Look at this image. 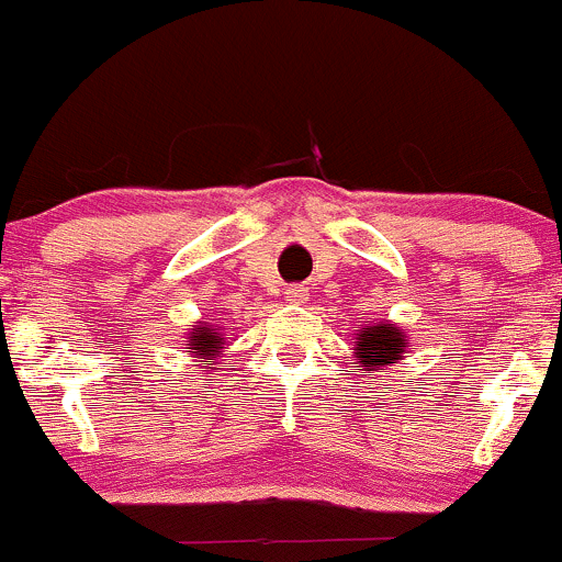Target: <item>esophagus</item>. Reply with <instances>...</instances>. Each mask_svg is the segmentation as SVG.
<instances>
[{
    "instance_id": "obj_1",
    "label": "esophagus",
    "mask_w": 562,
    "mask_h": 562,
    "mask_svg": "<svg viewBox=\"0 0 562 562\" xmlns=\"http://www.w3.org/2000/svg\"><path fill=\"white\" fill-rule=\"evenodd\" d=\"M285 299H288L290 303H303V301H306V290H303L301 285L288 288V290H285Z\"/></svg>"
}]
</instances>
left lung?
<instances>
[{
  "label": "left lung",
  "instance_id": "obj_1",
  "mask_svg": "<svg viewBox=\"0 0 562 562\" xmlns=\"http://www.w3.org/2000/svg\"><path fill=\"white\" fill-rule=\"evenodd\" d=\"M406 353V333L391 319L372 322L353 333V357L364 372H378L383 367H396Z\"/></svg>",
  "mask_w": 562,
  "mask_h": 562
}]
</instances>
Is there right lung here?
Returning <instances> with one entry per match:
<instances>
[{"label": "right lung", "instance_id": "right-lung-1", "mask_svg": "<svg viewBox=\"0 0 562 562\" xmlns=\"http://www.w3.org/2000/svg\"><path fill=\"white\" fill-rule=\"evenodd\" d=\"M184 346L190 348V357L192 362H200L195 367L205 372V375H211V372L218 370V357H222V351L227 348V338H224V327L214 325V322H195V325H190V333H187V340ZM214 358V363H209L207 359Z\"/></svg>", "mask_w": 562, "mask_h": 562}]
</instances>
